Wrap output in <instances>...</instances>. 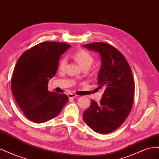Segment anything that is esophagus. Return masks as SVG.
I'll list each match as a JSON object with an SVG mask.
<instances>
[{"label":"esophagus","instance_id":"34e87169","mask_svg":"<svg viewBox=\"0 0 159 159\" xmlns=\"http://www.w3.org/2000/svg\"><path fill=\"white\" fill-rule=\"evenodd\" d=\"M68 96H69V98H75V97L77 96V95H76L74 93H69Z\"/></svg>","mask_w":159,"mask_h":159}]
</instances>
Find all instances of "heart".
<instances>
[{"instance_id":"1","label":"heart","mask_w":159,"mask_h":159,"mask_svg":"<svg viewBox=\"0 0 159 159\" xmlns=\"http://www.w3.org/2000/svg\"><path fill=\"white\" fill-rule=\"evenodd\" d=\"M73 57L77 61L78 63L80 65L82 68L88 67L89 68L90 66L93 65L94 63V57L88 51L84 49H80L78 50L77 52H76L73 54ZM67 60H66V57H63L61 59L59 67L60 69H65Z\"/></svg>"}]
</instances>
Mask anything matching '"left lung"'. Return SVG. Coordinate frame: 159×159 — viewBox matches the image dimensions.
<instances>
[{"label": "left lung", "mask_w": 159, "mask_h": 159, "mask_svg": "<svg viewBox=\"0 0 159 159\" xmlns=\"http://www.w3.org/2000/svg\"><path fill=\"white\" fill-rule=\"evenodd\" d=\"M83 47L99 53L98 89H105L100 103L91 101L83 120L95 132L108 134L120 127L131 111L135 90L132 71L124 56L111 45L94 42Z\"/></svg>", "instance_id": "1"}]
</instances>
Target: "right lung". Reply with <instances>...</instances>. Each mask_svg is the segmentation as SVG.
I'll use <instances>...</instances> for the list:
<instances>
[{"label": "right lung", "instance_id": "right-lung-1", "mask_svg": "<svg viewBox=\"0 0 159 159\" xmlns=\"http://www.w3.org/2000/svg\"><path fill=\"white\" fill-rule=\"evenodd\" d=\"M70 45L45 42L25 52L18 59L12 76L11 90L24 114L34 122L44 123L57 116L68 96L48 89L57 73L59 60Z\"/></svg>", "mask_w": 159, "mask_h": 159}]
</instances>
